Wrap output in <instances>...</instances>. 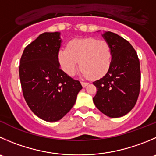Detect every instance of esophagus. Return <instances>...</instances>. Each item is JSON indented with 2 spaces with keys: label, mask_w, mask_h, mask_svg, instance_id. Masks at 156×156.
Masks as SVG:
<instances>
[{
  "label": "esophagus",
  "mask_w": 156,
  "mask_h": 156,
  "mask_svg": "<svg viewBox=\"0 0 156 156\" xmlns=\"http://www.w3.org/2000/svg\"><path fill=\"white\" fill-rule=\"evenodd\" d=\"M81 85H82V87H85L87 85V84H88V83H87V82H84V81H81Z\"/></svg>",
  "instance_id": "esophagus-1"
}]
</instances>
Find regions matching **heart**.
I'll list each match as a JSON object with an SVG mask.
<instances>
[{"label":"heart","instance_id":"heart-1","mask_svg":"<svg viewBox=\"0 0 156 156\" xmlns=\"http://www.w3.org/2000/svg\"><path fill=\"white\" fill-rule=\"evenodd\" d=\"M58 58L62 69L67 75H75L80 62L82 75L95 80L107 73L112 53L107 42L86 38L69 42L67 49H60Z\"/></svg>","mask_w":156,"mask_h":156}]
</instances>
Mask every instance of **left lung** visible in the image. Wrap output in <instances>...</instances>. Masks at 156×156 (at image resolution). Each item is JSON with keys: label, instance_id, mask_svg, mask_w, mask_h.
<instances>
[{"label": "left lung", "instance_id": "8db88e82", "mask_svg": "<svg viewBox=\"0 0 156 156\" xmlns=\"http://www.w3.org/2000/svg\"><path fill=\"white\" fill-rule=\"evenodd\" d=\"M102 36L111 50V64L107 73L93 82L97 87L93 101L106 116L117 118L127 114L138 99L140 60L133 47L123 37L110 31Z\"/></svg>", "mask_w": 156, "mask_h": 156}]
</instances>
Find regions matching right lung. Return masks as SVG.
Here are the masks:
<instances>
[{
	"mask_svg": "<svg viewBox=\"0 0 156 156\" xmlns=\"http://www.w3.org/2000/svg\"><path fill=\"white\" fill-rule=\"evenodd\" d=\"M61 33L40 34L24 49L19 68L23 94L30 110L47 122H56L76 101L81 83L60 69Z\"/></svg>",
	"mask_w": 156,
	"mask_h": 156,
	"instance_id": "1",
	"label": "right lung"
}]
</instances>
